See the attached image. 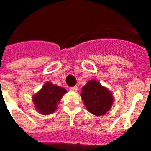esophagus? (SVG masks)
I'll list each match as a JSON object with an SVG mask.
<instances>
[{
  "label": "esophagus",
  "instance_id": "1",
  "mask_svg": "<svg viewBox=\"0 0 151 151\" xmlns=\"http://www.w3.org/2000/svg\"><path fill=\"white\" fill-rule=\"evenodd\" d=\"M70 91L73 92H76L78 91V87L77 86H74V87H71L70 88Z\"/></svg>",
  "mask_w": 151,
  "mask_h": 151
}]
</instances>
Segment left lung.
<instances>
[{"label":"left lung","mask_w":151,"mask_h":151,"mask_svg":"<svg viewBox=\"0 0 151 151\" xmlns=\"http://www.w3.org/2000/svg\"><path fill=\"white\" fill-rule=\"evenodd\" d=\"M81 97L88 111L97 116L109 111L114 101L111 91L95 79L90 80L82 87Z\"/></svg>","instance_id":"left-lung-1"}]
</instances>
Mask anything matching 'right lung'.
Returning <instances> with one entry per match:
<instances>
[{
	"mask_svg": "<svg viewBox=\"0 0 151 151\" xmlns=\"http://www.w3.org/2000/svg\"><path fill=\"white\" fill-rule=\"evenodd\" d=\"M67 91L63 87L47 82L42 88L32 96V101L36 110L42 115H49L57 110L63 96Z\"/></svg>",
	"mask_w": 151,
	"mask_h": 151,
	"instance_id": "obj_1",
	"label": "right lung"
}]
</instances>
